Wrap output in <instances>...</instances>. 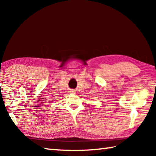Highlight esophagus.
Masks as SVG:
<instances>
[{"label":"esophagus","instance_id":"34e87169","mask_svg":"<svg viewBox=\"0 0 156 156\" xmlns=\"http://www.w3.org/2000/svg\"><path fill=\"white\" fill-rule=\"evenodd\" d=\"M69 93L70 94H74L75 91L74 90H71V91H69Z\"/></svg>","mask_w":156,"mask_h":156}]
</instances>
